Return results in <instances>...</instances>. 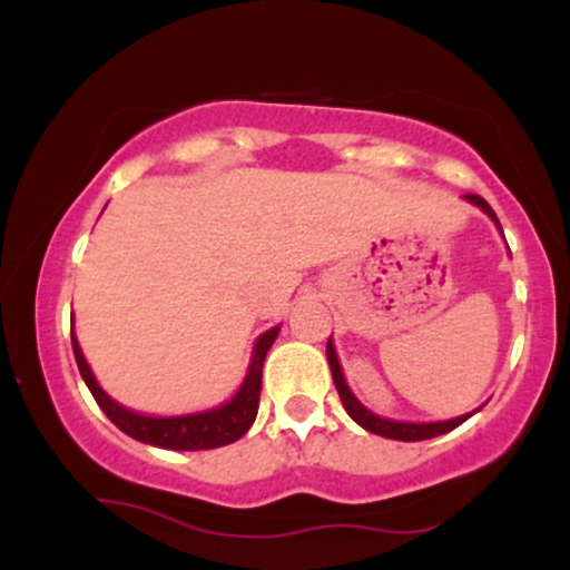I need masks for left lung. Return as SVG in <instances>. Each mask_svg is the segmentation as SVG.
I'll return each mask as SVG.
<instances>
[{"label":"left lung","instance_id":"1","mask_svg":"<svg viewBox=\"0 0 570 570\" xmlns=\"http://www.w3.org/2000/svg\"><path fill=\"white\" fill-rule=\"evenodd\" d=\"M466 200L474 203V206H480L482 212H485L488 217L495 222V227L501 230L499 217H495V212L488 206L485 198H480V195H466ZM326 358H330L332 381H335V389H337L340 402H343L345 412H348V415L358 423V426L372 431V434H381V436H385V440H399V442L431 440V436L448 434V431L458 429L463 421H469V417H472L476 412L474 410V412H466V415H458V417H450V421H436V423H404V421H391V417H381V415H375L372 410L364 407V404L351 394L348 383H345V377H343V370H340L337 351H335V345H332V337L326 340Z\"/></svg>","mask_w":570,"mask_h":570}]
</instances>
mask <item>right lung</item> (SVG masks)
Masks as SVG:
<instances>
[{
    "label": "right lung",
    "instance_id": "1",
    "mask_svg": "<svg viewBox=\"0 0 570 570\" xmlns=\"http://www.w3.org/2000/svg\"><path fill=\"white\" fill-rule=\"evenodd\" d=\"M281 326H273L259 335L257 345H254L252 364L240 383V389L235 391L230 402L219 404V407L206 410V412H189V415H174V417H153L134 412L122 404H117L112 396H107V391L96 383L94 372H90L88 362H85L80 343H77L75 332H71V351H75L77 367L85 385L94 394L96 404L104 410V415L115 423L117 429L126 431L134 440L155 444V448L166 450H212L222 448V444H230L246 434L252 429L254 417L259 410V391H263V364L267 351H271L273 340L278 337Z\"/></svg>",
    "mask_w": 570,
    "mask_h": 570
}]
</instances>
